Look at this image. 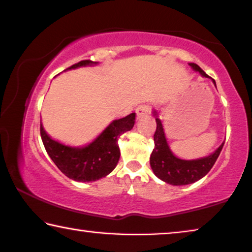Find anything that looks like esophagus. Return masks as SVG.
Here are the masks:
<instances>
[{"label":"esophagus","mask_w":252,"mask_h":252,"mask_svg":"<svg viewBox=\"0 0 252 252\" xmlns=\"http://www.w3.org/2000/svg\"><path fill=\"white\" fill-rule=\"evenodd\" d=\"M151 111V107L147 104H141L137 107V110H135V113H137V118L138 119H141L142 117H145L148 113H150Z\"/></svg>","instance_id":"34e87169"}]
</instances>
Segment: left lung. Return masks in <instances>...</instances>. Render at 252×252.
I'll return each instance as SVG.
<instances>
[{
    "mask_svg": "<svg viewBox=\"0 0 252 252\" xmlns=\"http://www.w3.org/2000/svg\"><path fill=\"white\" fill-rule=\"evenodd\" d=\"M189 66L194 70L198 71L203 77H210L196 63H190ZM212 81L215 85L214 79H212ZM154 114L156 117L157 129H156V132L154 134L155 148L153 154L150 156V166L156 176L165 183L176 186L189 185V184L197 182L198 179L204 177L217 161L224 142L212 155L207 156V157L194 159V160L179 159L171 153L168 143H167L162 123L160 119L158 118L157 112L154 111Z\"/></svg>",
    "mask_w": 252,
    "mask_h": 252,
    "instance_id": "1",
    "label": "left lung"
}]
</instances>
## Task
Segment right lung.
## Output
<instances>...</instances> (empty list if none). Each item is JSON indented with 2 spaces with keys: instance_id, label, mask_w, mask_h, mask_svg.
I'll return each instance as SVG.
<instances>
[{
  "instance_id": "1",
  "label": "right lung",
  "mask_w": 252,
  "mask_h": 252,
  "mask_svg": "<svg viewBox=\"0 0 252 252\" xmlns=\"http://www.w3.org/2000/svg\"><path fill=\"white\" fill-rule=\"evenodd\" d=\"M96 62L82 61L67 69L96 65ZM135 113L114 120L95 140L85 147H69L55 141L40 123V134L47 154L63 175L76 182H94L105 177L118 165L120 149L118 139L134 126Z\"/></svg>"
}]
</instances>
